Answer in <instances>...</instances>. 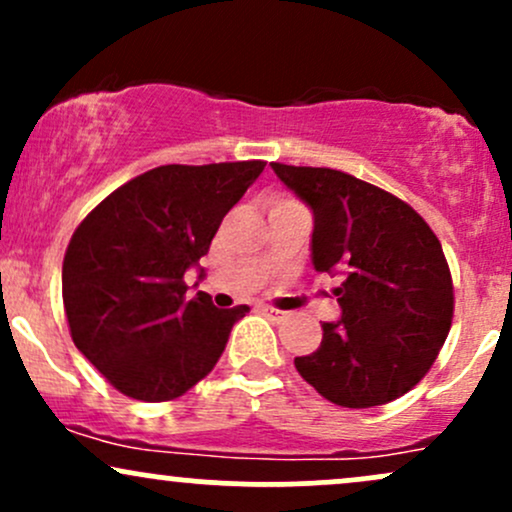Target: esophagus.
Segmentation results:
<instances>
[{"label": "esophagus", "instance_id": "1", "mask_svg": "<svg viewBox=\"0 0 512 512\" xmlns=\"http://www.w3.org/2000/svg\"><path fill=\"white\" fill-rule=\"evenodd\" d=\"M262 313L267 315V317H272L274 322H284L286 320V313L284 310H276V308H269V305H264L262 308Z\"/></svg>", "mask_w": 512, "mask_h": 512}]
</instances>
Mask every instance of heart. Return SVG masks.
<instances>
[{"mask_svg": "<svg viewBox=\"0 0 512 512\" xmlns=\"http://www.w3.org/2000/svg\"><path fill=\"white\" fill-rule=\"evenodd\" d=\"M279 202H293V199H286V197H279V199H274V204H279Z\"/></svg>", "mask_w": 512, "mask_h": 512, "instance_id": "b5f03b06", "label": "heart"}]
</instances>
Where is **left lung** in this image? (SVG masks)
Listing matches in <instances>:
<instances>
[{
	"label": "left lung",
	"mask_w": 512,
	"mask_h": 512,
	"mask_svg": "<svg viewBox=\"0 0 512 512\" xmlns=\"http://www.w3.org/2000/svg\"><path fill=\"white\" fill-rule=\"evenodd\" d=\"M313 209V264L344 276L342 320L322 322L296 370L332 404L368 409L407 395L450 332L452 276L431 226L407 202L334 168L272 163Z\"/></svg>",
	"instance_id": "obj_1"
}]
</instances>
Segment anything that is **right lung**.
<instances>
[{"label":"right lung","mask_w":512,"mask_h":512,"mask_svg":"<svg viewBox=\"0 0 512 512\" xmlns=\"http://www.w3.org/2000/svg\"><path fill=\"white\" fill-rule=\"evenodd\" d=\"M264 166H158L76 226L62 264L64 313L76 349L117 392L170 402L216 366L250 308H214L204 291L187 298L185 272Z\"/></svg>","instance_id":"add662e5"}]
</instances>
